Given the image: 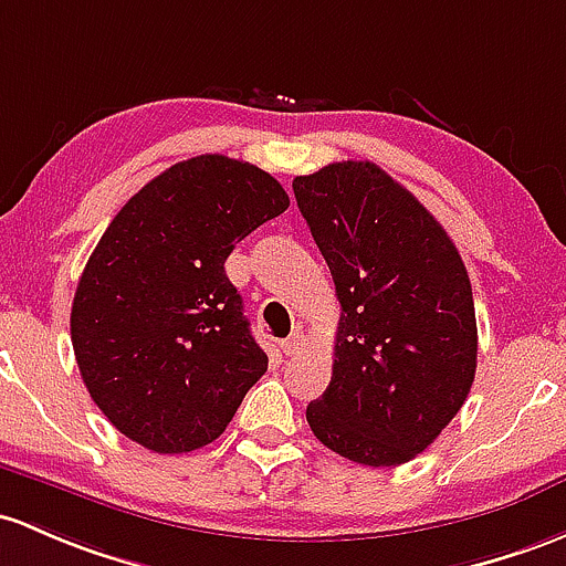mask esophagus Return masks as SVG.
Wrapping results in <instances>:
<instances>
[{"label":"esophagus","instance_id":"obj_1","mask_svg":"<svg viewBox=\"0 0 566 566\" xmlns=\"http://www.w3.org/2000/svg\"><path fill=\"white\" fill-rule=\"evenodd\" d=\"M281 348H283V354H285V356H294V354H300V350L305 348V334H302L300 329H296V332H291L289 337H285L283 343H281Z\"/></svg>","mask_w":566,"mask_h":566}]
</instances>
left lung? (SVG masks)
I'll list each match as a JSON object with an SVG mask.
<instances>
[{
	"label": "left lung",
	"instance_id": "1",
	"mask_svg": "<svg viewBox=\"0 0 566 566\" xmlns=\"http://www.w3.org/2000/svg\"><path fill=\"white\" fill-rule=\"evenodd\" d=\"M339 313L313 434L367 467L416 459L461 410L478 367L467 266L431 212L373 161L294 178Z\"/></svg>",
	"mask_w": 566,
	"mask_h": 566
}]
</instances>
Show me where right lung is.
I'll return each instance as SVG.
<instances>
[{"mask_svg":"<svg viewBox=\"0 0 566 566\" xmlns=\"http://www.w3.org/2000/svg\"><path fill=\"white\" fill-rule=\"evenodd\" d=\"M285 208L270 172L205 154L164 169L113 218L77 283L70 332L91 399L120 434L154 453L223 434L266 373L223 264Z\"/></svg>","mask_w":566,"mask_h":566,"instance_id":"add662e5","label":"right lung"}]
</instances>
